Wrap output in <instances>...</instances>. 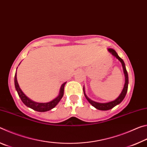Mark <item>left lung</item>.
Masks as SVG:
<instances>
[{
	"instance_id": "obj_1",
	"label": "left lung",
	"mask_w": 147,
	"mask_h": 147,
	"mask_svg": "<svg viewBox=\"0 0 147 147\" xmlns=\"http://www.w3.org/2000/svg\"><path fill=\"white\" fill-rule=\"evenodd\" d=\"M108 51L113 56H115L117 59H118L119 61H121V63L122 64V66H123V71H124V76H125V84H124V88L123 89V91L120 94L117 98L115 100L113 101H111L109 102H106V103H100V102H94L93 100H91L90 98L88 97V96L86 95V94L85 93V89H84V95H85L86 98L87 100H88V102L90 103L92 106L94 108H96L97 109H99V110H103V111H106V110H109L111 108H113V107H115V106L118 105V104H120L122 101L123 100V99L125 97L126 93H127L128 91V73L126 69V67H125V64H124V61L120 57L118 56L117 53H116L115 50H113L112 49H108Z\"/></svg>"
}]
</instances>
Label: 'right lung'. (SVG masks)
Instances as JSON below:
<instances>
[{
	"label": "right lung",
	"mask_w": 147,
	"mask_h": 147,
	"mask_svg": "<svg viewBox=\"0 0 147 147\" xmlns=\"http://www.w3.org/2000/svg\"><path fill=\"white\" fill-rule=\"evenodd\" d=\"M15 87H16V89L17 91V93H18L19 97L21 98V100L25 104L27 107H29V108H32L35 111H39V112H45V111H49L54 108L58 102L63 97V92H64V86L65 85L66 82L63 83L62 84L60 88V90H59V95L57 96L51 102H45V103H39V102H34L32 100L29 98L27 97V96L24 94V93L19 88V86L17 82V72L15 74Z\"/></svg>",
	"instance_id": "obj_1"
}]
</instances>
